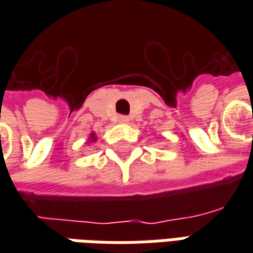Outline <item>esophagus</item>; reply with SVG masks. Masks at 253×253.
<instances>
[{
    "instance_id": "1",
    "label": "esophagus",
    "mask_w": 253,
    "mask_h": 253,
    "mask_svg": "<svg viewBox=\"0 0 253 253\" xmlns=\"http://www.w3.org/2000/svg\"><path fill=\"white\" fill-rule=\"evenodd\" d=\"M118 123H128V118L127 116H119Z\"/></svg>"
}]
</instances>
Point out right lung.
<instances>
[{"instance_id":"right-lung-1","label":"right lung","mask_w":253,"mask_h":253,"mask_svg":"<svg viewBox=\"0 0 253 253\" xmlns=\"http://www.w3.org/2000/svg\"><path fill=\"white\" fill-rule=\"evenodd\" d=\"M93 141H96V135L92 131L91 134H89V137H88V143H93Z\"/></svg>"}]
</instances>
